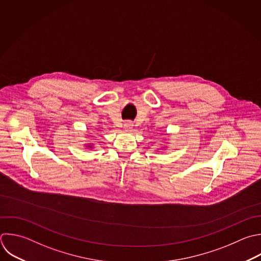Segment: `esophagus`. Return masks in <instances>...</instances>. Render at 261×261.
Here are the masks:
<instances>
[{
	"mask_svg": "<svg viewBox=\"0 0 261 261\" xmlns=\"http://www.w3.org/2000/svg\"><path fill=\"white\" fill-rule=\"evenodd\" d=\"M133 123L130 122V121H126L125 123H124V125H123V127H124V130H126V132H129V130H132V128H133Z\"/></svg>",
	"mask_w": 261,
	"mask_h": 261,
	"instance_id": "34e87169",
	"label": "esophagus"
}]
</instances>
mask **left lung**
I'll use <instances>...</instances> for the list:
<instances>
[{"mask_svg":"<svg viewBox=\"0 0 261 261\" xmlns=\"http://www.w3.org/2000/svg\"><path fill=\"white\" fill-rule=\"evenodd\" d=\"M166 144H168V143H166ZM167 148H168L167 146H163V147H162V150H163V149H167ZM158 150H159V149H158Z\"/></svg>","mask_w":261,"mask_h":261,"instance_id":"obj_1","label":"left lung"}]
</instances>
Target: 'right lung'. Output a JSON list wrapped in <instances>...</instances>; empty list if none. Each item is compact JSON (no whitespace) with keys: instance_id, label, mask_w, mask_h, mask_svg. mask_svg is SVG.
<instances>
[{"instance_id":"add662e5","label":"right lung","mask_w":261,"mask_h":261,"mask_svg":"<svg viewBox=\"0 0 261 261\" xmlns=\"http://www.w3.org/2000/svg\"><path fill=\"white\" fill-rule=\"evenodd\" d=\"M85 146H86V148H87V149H93V148H94V144H92V143L85 144Z\"/></svg>"}]
</instances>
